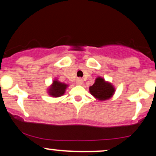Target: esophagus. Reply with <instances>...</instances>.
<instances>
[{
	"label": "esophagus",
	"instance_id": "1",
	"mask_svg": "<svg viewBox=\"0 0 156 156\" xmlns=\"http://www.w3.org/2000/svg\"><path fill=\"white\" fill-rule=\"evenodd\" d=\"M83 83V80L81 79V78H78L76 80V83L78 84V85H82Z\"/></svg>",
	"mask_w": 156,
	"mask_h": 156
}]
</instances>
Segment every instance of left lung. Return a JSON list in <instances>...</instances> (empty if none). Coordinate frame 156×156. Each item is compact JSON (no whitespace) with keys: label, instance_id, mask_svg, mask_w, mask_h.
Here are the masks:
<instances>
[{"label":"left lung","instance_id":"left-lung-1","mask_svg":"<svg viewBox=\"0 0 156 156\" xmlns=\"http://www.w3.org/2000/svg\"><path fill=\"white\" fill-rule=\"evenodd\" d=\"M89 92L96 99L103 101L112 98L115 92V89L112 83L106 82L101 77H98L94 83L89 87Z\"/></svg>","mask_w":156,"mask_h":156}]
</instances>
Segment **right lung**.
Returning <instances> with one entry per match:
<instances>
[{
  "label": "right lung",
  "instance_id": "obj_1",
  "mask_svg": "<svg viewBox=\"0 0 156 156\" xmlns=\"http://www.w3.org/2000/svg\"><path fill=\"white\" fill-rule=\"evenodd\" d=\"M67 87V84L61 83L58 80L55 79L53 80V83L51 84L50 88L48 89V93L52 97L58 98V97L63 95Z\"/></svg>",
  "mask_w": 156,
  "mask_h": 156
}]
</instances>
